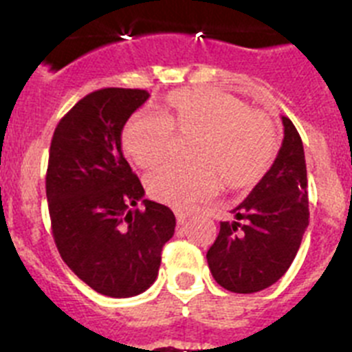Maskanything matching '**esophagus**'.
<instances>
[{"mask_svg":"<svg viewBox=\"0 0 352 352\" xmlns=\"http://www.w3.org/2000/svg\"><path fill=\"white\" fill-rule=\"evenodd\" d=\"M190 217V213L188 211H183V210H176V220H178L179 226H183V223L186 222V219Z\"/></svg>","mask_w":352,"mask_h":352,"instance_id":"esophagus-1","label":"esophagus"}]
</instances>
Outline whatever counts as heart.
<instances>
[{"mask_svg":"<svg viewBox=\"0 0 352 352\" xmlns=\"http://www.w3.org/2000/svg\"><path fill=\"white\" fill-rule=\"evenodd\" d=\"M174 135L195 138L190 148L195 166H162L146 178L148 194L173 208L211 197L222 179L231 188L254 185L278 148L276 125L268 114L213 88L169 93L160 116L141 113L130 118L121 146L135 166L153 167L167 157Z\"/></svg>","mask_w":352,"mask_h":352,"instance_id":"heart-1","label":"heart"}]
</instances>
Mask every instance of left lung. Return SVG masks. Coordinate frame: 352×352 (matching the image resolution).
Here are the masks:
<instances>
[{
  "label": "left lung",
  "mask_w": 352,
  "mask_h": 352,
  "mask_svg": "<svg viewBox=\"0 0 352 352\" xmlns=\"http://www.w3.org/2000/svg\"><path fill=\"white\" fill-rule=\"evenodd\" d=\"M284 141L273 166L243 203L234 222H220L206 254L217 284L250 294L275 284L289 270L309 226V192L303 142L282 116Z\"/></svg>",
  "instance_id": "1"
}]
</instances>
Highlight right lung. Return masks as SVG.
Wrapping results in <instances>:
<instances>
[{
  "label": "right lung",
  "mask_w": 352,
  "mask_h": 352,
  "mask_svg": "<svg viewBox=\"0 0 352 352\" xmlns=\"http://www.w3.org/2000/svg\"><path fill=\"white\" fill-rule=\"evenodd\" d=\"M149 93L104 88L61 118L45 176L49 214L61 259L104 296L130 298L153 284L176 219L148 201L121 151V130ZM139 200L144 210H131Z\"/></svg>",
  "instance_id": "1"
}]
</instances>
